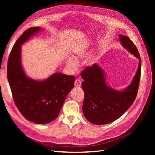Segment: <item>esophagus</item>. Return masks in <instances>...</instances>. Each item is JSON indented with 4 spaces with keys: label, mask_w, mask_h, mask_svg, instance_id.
Listing matches in <instances>:
<instances>
[{
    "label": "esophagus",
    "mask_w": 155,
    "mask_h": 155,
    "mask_svg": "<svg viewBox=\"0 0 155 155\" xmlns=\"http://www.w3.org/2000/svg\"><path fill=\"white\" fill-rule=\"evenodd\" d=\"M81 85H82V81H81L79 79H77L75 81V87H80Z\"/></svg>",
    "instance_id": "34e87169"
}]
</instances>
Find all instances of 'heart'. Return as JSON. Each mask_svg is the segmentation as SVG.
Returning a JSON list of instances; mask_svg holds the SVG:
<instances>
[{
    "mask_svg": "<svg viewBox=\"0 0 155 155\" xmlns=\"http://www.w3.org/2000/svg\"><path fill=\"white\" fill-rule=\"evenodd\" d=\"M89 57V53L86 51H79L76 53L75 59L77 61L87 59ZM93 62V61H92ZM67 67L68 68L69 70L71 71H75L78 68V63L75 60L71 58H68L66 61Z\"/></svg>",
    "mask_w": 155,
    "mask_h": 155,
    "instance_id": "obj_1",
    "label": "heart"
}]
</instances>
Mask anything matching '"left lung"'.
<instances>
[{"mask_svg": "<svg viewBox=\"0 0 155 155\" xmlns=\"http://www.w3.org/2000/svg\"><path fill=\"white\" fill-rule=\"evenodd\" d=\"M120 42L126 50L139 60L136 74L130 84L122 91L109 87L103 69L95 63L81 73L82 88L85 94L82 110L91 123L102 125L112 123L131 106L136 97L141 77V61L137 49L129 37L119 35Z\"/></svg>", "mask_w": 155, "mask_h": 155, "instance_id": "obj_1", "label": "left lung"}]
</instances>
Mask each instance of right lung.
<instances>
[{"label":"right lung","instance_id":"add662e5","mask_svg":"<svg viewBox=\"0 0 155 155\" xmlns=\"http://www.w3.org/2000/svg\"><path fill=\"white\" fill-rule=\"evenodd\" d=\"M41 31L32 27L16 41L7 63V79L14 103L22 115L35 124H45L60 114L68 93L74 87L75 77L54 73L44 80L27 77L21 63V45Z\"/></svg>","mask_w":155,"mask_h":155}]
</instances>
